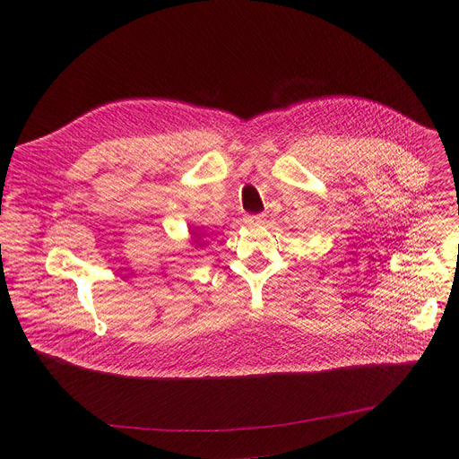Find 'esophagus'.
<instances>
[{"instance_id":"esophagus-1","label":"esophagus","mask_w":459,"mask_h":459,"mask_svg":"<svg viewBox=\"0 0 459 459\" xmlns=\"http://www.w3.org/2000/svg\"><path fill=\"white\" fill-rule=\"evenodd\" d=\"M262 223H264L262 217H258V215L246 217V225H249V227H258V225H262Z\"/></svg>"}]
</instances>
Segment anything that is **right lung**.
Wrapping results in <instances>:
<instances>
[{
    "mask_svg": "<svg viewBox=\"0 0 459 459\" xmlns=\"http://www.w3.org/2000/svg\"><path fill=\"white\" fill-rule=\"evenodd\" d=\"M201 236H203V232H201V229H197V227H189V244L195 247V249H199L201 246H203V242H201Z\"/></svg>",
    "mask_w": 459,
    "mask_h": 459,
    "instance_id": "obj_1",
    "label": "right lung"
}]
</instances>
